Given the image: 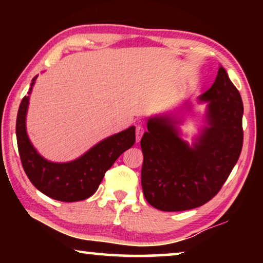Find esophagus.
I'll return each mask as SVG.
<instances>
[{
    "label": "esophagus",
    "instance_id": "esophagus-1",
    "mask_svg": "<svg viewBox=\"0 0 263 263\" xmlns=\"http://www.w3.org/2000/svg\"><path fill=\"white\" fill-rule=\"evenodd\" d=\"M145 131V127L142 125H138L136 128V136H137V141L140 140V138L142 136V133Z\"/></svg>",
    "mask_w": 263,
    "mask_h": 263
}]
</instances>
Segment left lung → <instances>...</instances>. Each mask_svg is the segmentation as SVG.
<instances>
[{
	"label": "left lung",
	"instance_id": "1",
	"mask_svg": "<svg viewBox=\"0 0 263 263\" xmlns=\"http://www.w3.org/2000/svg\"><path fill=\"white\" fill-rule=\"evenodd\" d=\"M209 101L210 127L194 147L177 137L169 118H154L140 140L141 186L151 205L161 211L202 206L219 193L242 149L243 105L240 92L220 67L202 95Z\"/></svg>",
	"mask_w": 263,
	"mask_h": 263
}]
</instances>
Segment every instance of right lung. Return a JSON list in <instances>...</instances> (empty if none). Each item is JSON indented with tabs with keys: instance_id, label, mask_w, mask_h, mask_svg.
Listing matches in <instances>:
<instances>
[{
	"instance_id": "add662e5",
	"label": "right lung",
	"mask_w": 263,
	"mask_h": 263,
	"mask_svg": "<svg viewBox=\"0 0 263 263\" xmlns=\"http://www.w3.org/2000/svg\"><path fill=\"white\" fill-rule=\"evenodd\" d=\"M35 79L37 77L32 79V84ZM28 104L29 96H24L16 121L17 146L22 166L31 183L44 195L57 201L78 202L94 195L105 172L136 141V127L131 126L106 138L72 162H50L37 153L26 136L25 115Z\"/></svg>"
}]
</instances>
